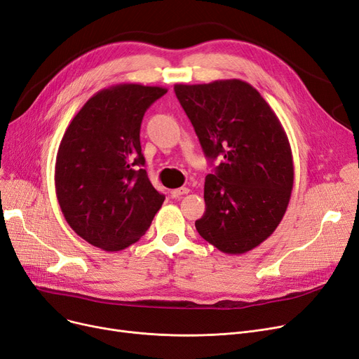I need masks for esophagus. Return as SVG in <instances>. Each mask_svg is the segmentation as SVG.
<instances>
[{"label":"esophagus","mask_w":359,"mask_h":359,"mask_svg":"<svg viewBox=\"0 0 359 359\" xmlns=\"http://www.w3.org/2000/svg\"><path fill=\"white\" fill-rule=\"evenodd\" d=\"M170 194H171L172 198H179L182 195L189 194V188H177V189H172Z\"/></svg>","instance_id":"obj_1"}]
</instances>
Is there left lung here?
<instances>
[{
    "label": "left lung",
    "mask_w": 359,
    "mask_h": 359,
    "mask_svg": "<svg viewBox=\"0 0 359 359\" xmlns=\"http://www.w3.org/2000/svg\"><path fill=\"white\" fill-rule=\"evenodd\" d=\"M176 96L207 158L205 213L195 228L222 253L243 255L273 233L294 182L287 133L268 102L243 79L176 84Z\"/></svg>",
    "instance_id": "1"
}]
</instances>
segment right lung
Listing matches in <instances>:
<instances>
[{"mask_svg": "<svg viewBox=\"0 0 359 359\" xmlns=\"http://www.w3.org/2000/svg\"><path fill=\"white\" fill-rule=\"evenodd\" d=\"M167 93L159 86L115 84L91 96L60 140L55 184L72 231L104 251H121L149 229L165 196L146 175L140 124Z\"/></svg>", "mask_w": 359, "mask_h": 359, "instance_id": "1", "label": "right lung"}]
</instances>
